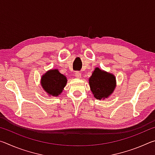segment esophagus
<instances>
[{
  "instance_id": "esophagus-1",
  "label": "esophagus",
  "mask_w": 155,
  "mask_h": 155,
  "mask_svg": "<svg viewBox=\"0 0 155 155\" xmlns=\"http://www.w3.org/2000/svg\"><path fill=\"white\" fill-rule=\"evenodd\" d=\"M74 75H75V77L77 78H79L81 77V74L79 72H76Z\"/></svg>"
}]
</instances>
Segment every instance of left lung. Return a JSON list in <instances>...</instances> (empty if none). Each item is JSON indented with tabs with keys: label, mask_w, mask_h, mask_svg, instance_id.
Instances as JSON below:
<instances>
[{
	"label": "left lung",
	"mask_w": 155,
	"mask_h": 155,
	"mask_svg": "<svg viewBox=\"0 0 155 155\" xmlns=\"http://www.w3.org/2000/svg\"><path fill=\"white\" fill-rule=\"evenodd\" d=\"M89 84L94 98L97 100H104L114 92L116 87V80L111 73L97 67L89 78Z\"/></svg>",
	"instance_id": "1"
}]
</instances>
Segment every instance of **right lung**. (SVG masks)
<instances>
[{"label": "right lung", "mask_w": 155, "mask_h": 155, "mask_svg": "<svg viewBox=\"0 0 155 155\" xmlns=\"http://www.w3.org/2000/svg\"><path fill=\"white\" fill-rule=\"evenodd\" d=\"M67 78L59 70L52 69L41 76V85L49 96H58L63 92L67 84Z\"/></svg>", "instance_id": "1"}]
</instances>
